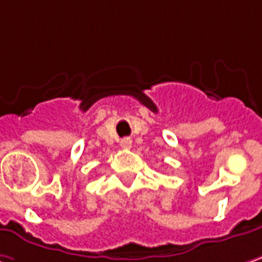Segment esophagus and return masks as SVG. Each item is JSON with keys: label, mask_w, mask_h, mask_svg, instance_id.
Masks as SVG:
<instances>
[{"label": "esophagus", "mask_w": 262, "mask_h": 262, "mask_svg": "<svg viewBox=\"0 0 262 262\" xmlns=\"http://www.w3.org/2000/svg\"><path fill=\"white\" fill-rule=\"evenodd\" d=\"M120 146H121L123 149H129V148H132V139H129V138L121 139V141H120Z\"/></svg>", "instance_id": "esophagus-1"}]
</instances>
